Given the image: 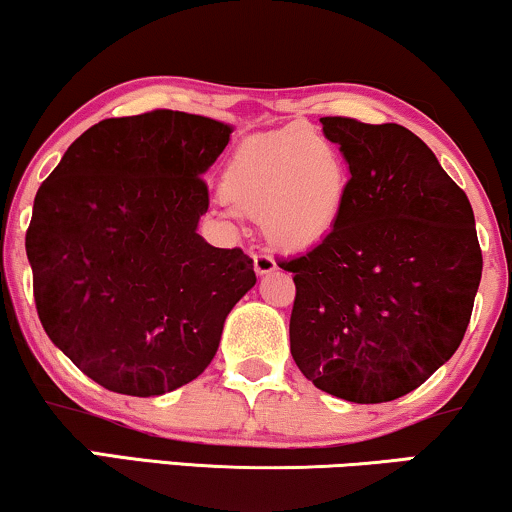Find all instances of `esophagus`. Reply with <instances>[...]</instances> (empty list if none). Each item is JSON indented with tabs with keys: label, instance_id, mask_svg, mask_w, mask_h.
Instances as JSON below:
<instances>
[{
	"label": "esophagus",
	"instance_id": "1",
	"mask_svg": "<svg viewBox=\"0 0 512 512\" xmlns=\"http://www.w3.org/2000/svg\"><path fill=\"white\" fill-rule=\"evenodd\" d=\"M252 264H255V271L260 276H264V274H271V271L276 269V260L271 255H252Z\"/></svg>",
	"mask_w": 512,
	"mask_h": 512
}]
</instances>
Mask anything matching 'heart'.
Returning <instances> with one entry per match:
<instances>
[{
  "mask_svg": "<svg viewBox=\"0 0 512 512\" xmlns=\"http://www.w3.org/2000/svg\"><path fill=\"white\" fill-rule=\"evenodd\" d=\"M219 189L229 219L260 215L271 243L309 248L338 226L349 174L323 134L286 127L245 139L226 160Z\"/></svg>",
  "mask_w": 512,
  "mask_h": 512,
  "instance_id": "b5f03b06",
  "label": "heart"
}]
</instances>
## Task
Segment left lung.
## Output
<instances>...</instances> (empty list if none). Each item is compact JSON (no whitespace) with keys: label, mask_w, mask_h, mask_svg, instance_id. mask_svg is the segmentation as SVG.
Listing matches in <instances>:
<instances>
[{"label":"left lung","mask_w":512,"mask_h":512,"mask_svg":"<svg viewBox=\"0 0 512 512\" xmlns=\"http://www.w3.org/2000/svg\"><path fill=\"white\" fill-rule=\"evenodd\" d=\"M349 167L347 205L293 271L290 354L319 390L383 404L461 345L482 278L470 200L406 127L321 118Z\"/></svg>","instance_id":"8db88e82"}]
</instances>
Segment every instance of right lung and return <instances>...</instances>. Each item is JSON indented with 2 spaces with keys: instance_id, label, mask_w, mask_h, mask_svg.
<instances>
[{
  "instance_id": "obj_1",
  "label": "right lung",
  "mask_w": 512,
  "mask_h": 512,
  "mask_svg": "<svg viewBox=\"0 0 512 512\" xmlns=\"http://www.w3.org/2000/svg\"><path fill=\"white\" fill-rule=\"evenodd\" d=\"M231 132L179 111L101 120L37 191L25 234L37 314L106 390L158 397L196 380L257 283L241 248L198 234L210 205L200 177Z\"/></svg>"
}]
</instances>
